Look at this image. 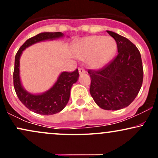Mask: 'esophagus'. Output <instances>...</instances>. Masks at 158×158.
Here are the masks:
<instances>
[{
    "instance_id": "obj_1",
    "label": "esophagus",
    "mask_w": 158,
    "mask_h": 158,
    "mask_svg": "<svg viewBox=\"0 0 158 158\" xmlns=\"http://www.w3.org/2000/svg\"><path fill=\"white\" fill-rule=\"evenodd\" d=\"M79 74H82L85 73V70L83 68H79Z\"/></svg>"
}]
</instances>
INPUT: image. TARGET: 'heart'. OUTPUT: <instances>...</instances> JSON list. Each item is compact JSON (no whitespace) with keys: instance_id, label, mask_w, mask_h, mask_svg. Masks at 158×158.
<instances>
[{"instance_id":"b5f03b06","label":"heart","mask_w":158,"mask_h":158,"mask_svg":"<svg viewBox=\"0 0 158 158\" xmlns=\"http://www.w3.org/2000/svg\"><path fill=\"white\" fill-rule=\"evenodd\" d=\"M117 50L113 38L92 35L83 38L73 45V53L78 59H88L90 68L101 69L113 59Z\"/></svg>"}]
</instances>
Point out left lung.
Masks as SVG:
<instances>
[{"label": "left lung", "mask_w": 158, "mask_h": 158, "mask_svg": "<svg viewBox=\"0 0 158 158\" xmlns=\"http://www.w3.org/2000/svg\"><path fill=\"white\" fill-rule=\"evenodd\" d=\"M117 42V56L97 70H88L90 93L94 102L105 110H119L129 106L138 94L143 79L141 56L126 38L107 30Z\"/></svg>", "instance_id": "1"}]
</instances>
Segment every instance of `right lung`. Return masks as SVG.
Returning <instances> with one entry per match:
<instances>
[{
	"label": "right lung",
	"mask_w": 158,
	"mask_h": 158,
	"mask_svg": "<svg viewBox=\"0 0 158 158\" xmlns=\"http://www.w3.org/2000/svg\"><path fill=\"white\" fill-rule=\"evenodd\" d=\"M61 32H41L27 39L19 48L15 58L13 84L15 93L21 102L29 110L42 115H52L59 113L68 104L70 99V89L79 79L78 69L73 72H62L51 88L41 94H32L23 88L20 79V57L23 50L40 41L53 40L63 37Z\"/></svg>",
	"instance_id": "right-lung-1"
}]
</instances>
